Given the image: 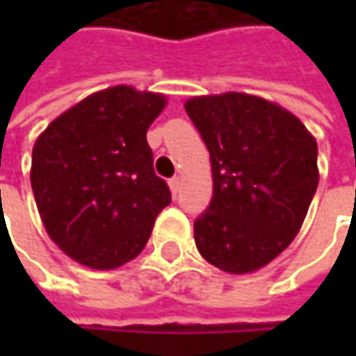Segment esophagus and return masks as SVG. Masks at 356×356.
I'll use <instances>...</instances> for the list:
<instances>
[{"label":"esophagus","mask_w":356,"mask_h":356,"mask_svg":"<svg viewBox=\"0 0 356 356\" xmlns=\"http://www.w3.org/2000/svg\"><path fill=\"white\" fill-rule=\"evenodd\" d=\"M169 185H171V191H173V193H177L179 187H181V177H173L171 181H169Z\"/></svg>","instance_id":"1"}]
</instances>
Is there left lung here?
I'll return each instance as SVG.
<instances>
[{
	"label": "left lung",
	"instance_id": "left-lung-1",
	"mask_svg": "<svg viewBox=\"0 0 356 356\" xmlns=\"http://www.w3.org/2000/svg\"><path fill=\"white\" fill-rule=\"evenodd\" d=\"M185 111L212 165V200L193 222L197 251L212 266L245 274L270 264L299 233L318 189V144L289 111L227 92Z\"/></svg>",
	"mask_w": 356,
	"mask_h": 356
}]
</instances>
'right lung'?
<instances>
[{
	"mask_svg": "<svg viewBox=\"0 0 356 356\" xmlns=\"http://www.w3.org/2000/svg\"><path fill=\"white\" fill-rule=\"evenodd\" d=\"M165 97L113 86L57 117L33 148L31 183L49 237L76 261L111 270L146 248L171 204L146 142Z\"/></svg>",
	"mask_w": 356,
	"mask_h": 356,
	"instance_id": "1",
	"label": "right lung"
}]
</instances>
